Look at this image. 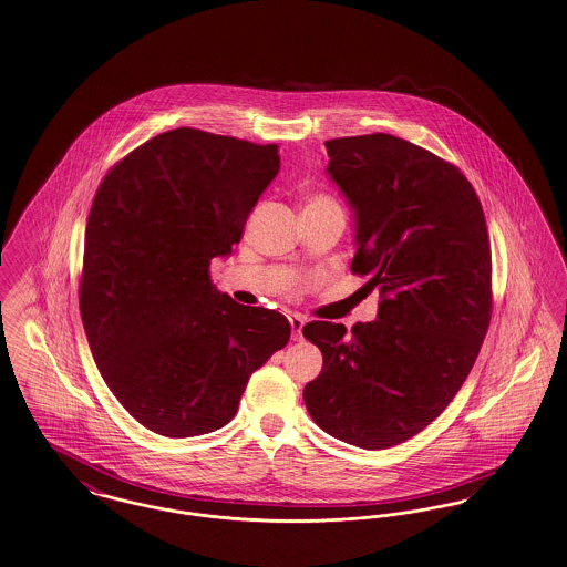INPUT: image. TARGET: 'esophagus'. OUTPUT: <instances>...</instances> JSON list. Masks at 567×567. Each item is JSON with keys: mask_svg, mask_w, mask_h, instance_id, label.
Returning a JSON list of instances; mask_svg holds the SVG:
<instances>
[{"mask_svg": "<svg viewBox=\"0 0 567 567\" xmlns=\"http://www.w3.org/2000/svg\"><path fill=\"white\" fill-rule=\"evenodd\" d=\"M305 318L302 316H298V313H295V316H290V328H292V339L295 341H300L302 339V327H305Z\"/></svg>", "mask_w": 567, "mask_h": 567, "instance_id": "34e87169", "label": "esophagus"}]
</instances>
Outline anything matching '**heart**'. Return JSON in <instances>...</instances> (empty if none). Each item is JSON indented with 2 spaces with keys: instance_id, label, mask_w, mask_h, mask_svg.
<instances>
[{
  "instance_id": "b5f03b06",
  "label": "heart",
  "mask_w": 567,
  "mask_h": 567,
  "mask_svg": "<svg viewBox=\"0 0 567 567\" xmlns=\"http://www.w3.org/2000/svg\"><path fill=\"white\" fill-rule=\"evenodd\" d=\"M313 203H330V200H328V198H316Z\"/></svg>"
}]
</instances>
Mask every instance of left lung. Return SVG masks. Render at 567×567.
I'll list each match as a JSON object with an SVG mask.
<instances>
[{
  "mask_svg": "<svg viewBox=\"0 0 567 567\" xmlns=\"http://www.w3.org/2000/svg\"><path fill=\"white\" fill-rule=\"evenodd\" d=\"M328 177L357 221L352 272L380 288L378 320L309 322L324 357L305 405L328 435L384 450L414 437L467 380L491 322V243L465 175L403 138L327 141Z\"/></svg>",
  "mask_w": 567,
  "mask_h": 567,
  "instance_id": "obj_1",
  "label": "left lung"
}]
</instances>
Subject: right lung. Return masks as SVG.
<instances>
[{"mask_svg": "<svg viewBox=\"0 0 567 567\" xmlns=\"http://www.w3.org/2000/svg\"><path fill=\"white\" fill-rule=\"evenodd\" d=\"M279 173V147L177 127L100 183L85 230L81 318L121 405L164 437L205 435L290 339V322L210 281Z\"/></svg>", "mask_w": 567, "mask_h": 567, "instance_id": "add662e5", "label": "right lung"}]
</instances>
